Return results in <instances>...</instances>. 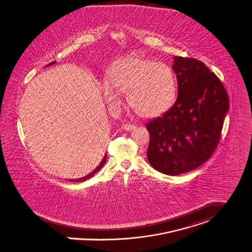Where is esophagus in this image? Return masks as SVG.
Here are the masks:
<instances>
[{
  "label": "esophagus",
  "mask_w": 252,
  "mask_h": 252,
  "mask_svg": "<svg viewBox=\"0 0 252 252\" xmlns=\"http://www.w3.org/2000/svg\"><path fill=\"white\" fill-rule=\"evenodd\" d=\"M123 130L125 131H133L136 129V126L133 125V124H129V123H126V124H123L122 127H121Z\"/></svg>",
  "instance_id": "esophagus-1"
}]
</instances>
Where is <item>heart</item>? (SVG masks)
<instances>
[{"label":"heart","mask_w":252,"mask_h":252,"mask_svg":"<svg viewBox=\"0 0 252 252\" xmlns=\"http://www.w3.org/2000/svg\"><path fill=\"white\" fill-rule=\"evenodd\" d=\"M100 90L110 109L119 107L122 101L120 93H127L129 105L138 115L156 117L174 104L177 86L168 65L138 57H126L111 66L108 81L101 82Z\"/></svg>","instance_id":"1"}]
</instances>
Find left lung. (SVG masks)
I'll return each mask as SVG.
<instances>
[{
    "label": "left lung",
    "mask_w": 252,
    "mask_h": 252,
    "mask_svg": "<svg viewBox=\"0 0 252 252\" xmlns=\"http://www.w3.org/2000/svg\"><path fill=\"white\" fill-rule=\"evenodd\" d=\"M178 83L174 105L146 124L147 159L153 168L177 176L203 164L220 141L228 96L220 79L195 59L174 57Z\"/></svg>",
    "instance_id": "left-lung-1"
}]
</instances>
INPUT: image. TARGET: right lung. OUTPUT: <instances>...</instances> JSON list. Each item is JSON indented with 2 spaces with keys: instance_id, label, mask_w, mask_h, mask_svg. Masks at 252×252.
<instances>
[{
  "instance_id": "add662e5",
  "label": "right lung",
  "mask_w": 252,
  "mask_h": 252,
  "mask_svg": "<svg viewBox=\"0 0 252 252\" xmlns=\"http://www.w3.org/2000/svg\"><path fill=\"white\" fill-rule=\"evenodd\" d=\"M56 63V62H53V63H50L49 64H47L46 65V67L47 66H50V65H53V64H55ZM106 160H107V155L105 154V156H104V158H103V160H101V162L99 163V165L92 171L90 174H88V175H86L85 177H82V178H79V179H75V180H69V181H74V182H82V181H86V180H88V179H90V178H92V176L96 173V172H98L102 167H103V165L105 164V162H106Z\"/></svg>"
}]
</instances>
